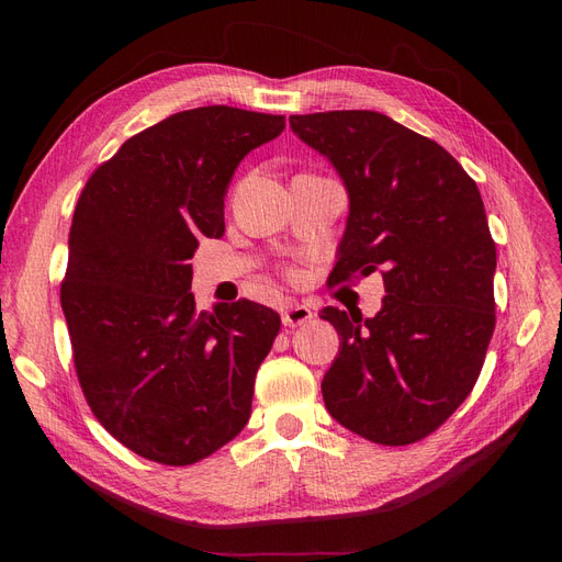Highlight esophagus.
<instances>
[{"label":"esophagus","instance_id":"34e87169","mask_svg":"<svg viewBox=\"0 0 562 562\" xmlns=\"http://www.w3.org/2000/svg\"><path fill=\"white\" fill-rule=\"evenodd\" d=\"M281 318H283V326L295 328V326H302V323L312 321L314 312L307 307V304H291V307L283 310Z\"/></svg>","mask_w":562,"mask_h":562}]
</instances>
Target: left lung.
<instances>
[{
    "label": "left lung",
    "mask_w": 562,
    "mask_h": 562,
    "mask_svg": "<svg viewBox=\"0 0 562 562\" xmlns=\"http://www.w3.org/2000/svg\"><path fill=\"white\" fill-rule=\"evenodd\" d=\"M291 128L349 192L328 283L380 271L386 291L372 318L321 312L342 337L323 401L372 443H417L471 394L495 333L497 250L479 187L450 151L380 112L293 114Z\"/></svg>",
    "instance_id": "8db88e82"
}]
</instances>
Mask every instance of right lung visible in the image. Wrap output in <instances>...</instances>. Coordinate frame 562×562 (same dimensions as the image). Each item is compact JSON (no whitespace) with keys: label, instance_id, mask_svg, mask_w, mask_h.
Here are the masks:
<instances>
[{"label":"right lung","instance_id":"1","mask_svg":"<svg viewBox=\"0 0 562 562\" xmlns=\"http://www.w3.org/2000/svg\"><path fill=\"white\" fill-rule=\"evenodd\" d=\"M285 116L171 114L100 164L77 201L60 304L95 419L149 462L187 467L239 436L281 318L236 300L196 312L192 255L225 234V194Z\"/></svg>","mask_w":562,"mask_h":562}]
</instances>
